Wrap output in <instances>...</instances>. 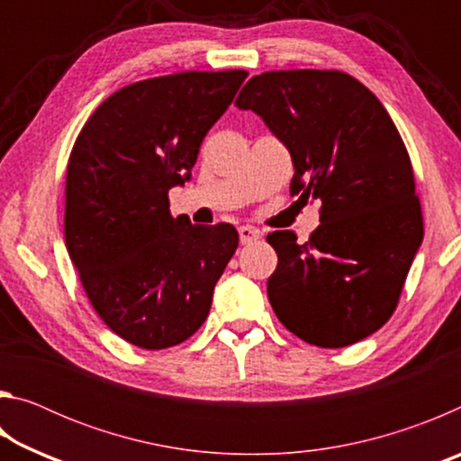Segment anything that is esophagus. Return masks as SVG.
Listing matches in <instances>:
<instances>
[{
    "mask_svg": "<svg viewBox=\"0 0 461 461\" xmlns=\"http://www.w3.org/2000/svg\"><path fill=\"white\" fill-rule=\"evenodd\" d=\"M238 233H240V241L241 244H252V241H256V240H260V231L258 230H254V228H249V225H241V228L238 230Z\"/></svg>",
    "mask_w": 461,
    "mask_h": 461,
    "instance_id": "1",
    "label": "esophagus"
}]
</instances>
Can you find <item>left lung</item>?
Segmentation results:
<instances>
[{"label": "left lung", "instance_id": "8db88e82", "mask_svg": "<svg viewBox=\"0 0 461 461\" xmlns=\"http://www.w3.org/2000/svg\"><path fill=\"white\" fill-rule=\"evenodd\" d=\"M236 105L288 148L293 197L321 201L305 244L291 230L267 236L278 254L268 278L276 317L311 346L368 338L394 313L423 241L415 173L394 122L352 75L317 68L256 75Z\"/></svg>", "mask_w": 461, "mask_h": 461}]
</instances>
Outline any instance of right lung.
Instances as JSON below:
<instances>
[{
    "label": "right lung",
    "mask_w": 461,
    "mask_h": 461,
    "mask_svg": "<svg viewBox=\"0 0 461 461\" xmlns=\"http://www.w3.org/2000/svg\"><path fill=\"white\" fill-rule=\"evenodd\" d=\"M248 77L185 71L131 83L101 104L75 140L65 183V241L104 323L142 349L183 343L209 315L238 248L230 223L170 215L203 138Z\"/></svg>",
    "instance_id": "add662e5"
}]
</instances>
